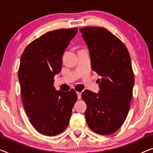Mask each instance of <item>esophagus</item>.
<instances>
[{"label": "esophagus", "mask_w": 153, "mask_h": 153, "mask_svg": "<svg viewBox=\"0 0 153 153\" xmlns=\"http://www.w3.org/2000/svg\"><path fill=\"white\" fill-rule=\"evenodd\" d=\"M81 97V93L80 92H77V97H78V100H80Z\"/></svg>", "instance_id": "1"}]
</instances>
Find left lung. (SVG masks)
Returning a JSON list of instances; mask_svg holds the SVG:
<instances>
[{"mask_svg":"<svg viewBox=\"0 0 153 153\" xmlns=\"http://www.w3.org/2000/svg\"><path fill=\"white\" fill-rule=\"evenodd\" d=\"M79 30L88 48L92 70L102 76L99 93L85 90L81 95L87 105L85 120L94 132L112 134L124 123L132 97L130 56L124 44L106 29L89 26Z\"/></svg>","mask_w":153,"mask_h":153,"instance_id":"left-lung-1","label":"left lung"}]
</instances>
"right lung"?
<instances>
[{
	"mask_svg": "<svg viewBox=\"0 0 153 153\" xmlns=\"http://www.w3.org/2000/svg\"><path fill=\"white\" fill-rule=\"evenodd\" d=\"M78 28L49 31L27 46L20 60L18 77L24 109L33 127L45 136L62 133L77 100L74 90L56 91L54 76L62 68V56Z\"/></svg>",
	"mask_w": 153,
	"mask_h": 153,
	"instance_id": "add662e5",
	"label": "right lung"
}]
</instances>
